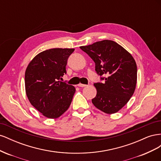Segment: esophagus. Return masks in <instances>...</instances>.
<instances>
[{
	"label": "esophagus",
	"instance_id": "esophagus-1",
	"mask_svg": "<svg viewBox=\"0 0 161 161\" xmlns=\"http://www.w3.org/2000/svg\"><path fill=\"white\" fill-rule=\"evenodd\" d=\"M86 86V85H84V84H79L78 85V86H79V87H85V86Z\"/></svg>",
	"mask_w": 161,
	"mask_h": 161
}]
</instances>
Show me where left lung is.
<instances>
[{
	"label": "left lung",
	"mask_w": 161,
	"mask_h": 161,
	"mask_svg": "<svg viewBox=\"0 0 161 161\" xmlns=\"http://www.w3.org/2000/svg\"><path fill=\"white\" fill-rule=\"evenodd\" d=\"M95 63V71L103 82H95L97 95L92 103L106 114H115L133 95L137 81V66L130 53L111 40L80 46ZM104 75V77L103 76Z\"/></svg>",
	"instance_id": "8db88e82"
}]
</instances>
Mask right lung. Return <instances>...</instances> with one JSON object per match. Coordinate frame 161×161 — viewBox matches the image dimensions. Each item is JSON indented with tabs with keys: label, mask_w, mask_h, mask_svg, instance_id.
<instances>
[{
	"label": "right lung",
	"mask_w": 161,
	"mask_h": 161,
	"mask_svg": "<svg viewBox=\"0 0 161 161\" xmlns=\"http://www.w3.org/2000/svg\"><path fill=\"white\" fill-rule=\"evenodd\" d=\"M73 48L43 51L29 64L25 74L26 94L31 104L48 118L55 119L69 109L76 89L60 81L66 74L68 58Z\"/></svg>",
	"instance_id": "right-lung-1"
}]
</instances>
